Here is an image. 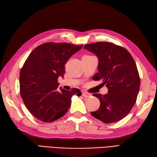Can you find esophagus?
Returning a JSON list of instances; mask_svg holds the SVG:
<instances>
[{
  "instance_id": "34e87169",
  "label": "esophagus",
  "mask_w": 157,
  "mask_h": 157,
  "mask_svg": "<svg viewBox=\"0 0 157 157\" xmlns=\"http://www.w3.org/2000/svg\"><path fill=\"white\" fill-rule=\"evenodd\" d=\"M82 96L84 97H90L91 96V94H89V93H86V92H83Z\"/></svg>"
}]
</instances>
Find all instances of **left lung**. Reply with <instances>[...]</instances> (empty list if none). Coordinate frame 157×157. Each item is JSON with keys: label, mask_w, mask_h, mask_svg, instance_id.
I'll use <instances>...</instances> for the list:
<instances>
[{"label": "left lung", "mask_w": 157, "mask_h": 157, "mask_svg": "<svg viewBox=\"0 0 157 157\" xmlns=\"http://www.w3.org/2000/svg\"><path fill=\"white\" fill-rule=\"evenodd\" d=\"M84 48L98 59V72L94 80H102L108 88L107 94H93L101 105L96 111L91 112L92 116L105 123L119 121L135 105L140 89V81L135 60L127 49L108 42L85 44Z\"/></svg>", "instance_id": "8db88e82"}]
</instances>
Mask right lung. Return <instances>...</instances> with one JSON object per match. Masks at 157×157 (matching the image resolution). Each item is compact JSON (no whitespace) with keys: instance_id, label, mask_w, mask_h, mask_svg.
Listing matches in <instances>:
<instances>
[{"instance_id":"obj_1","label":"right lung","mask_w":157,"mask_h":157,"mask_svg":"<svg viewBox=\"0 0 157 157\" xmlns=\"http://www.w3.org/2000/svg\"><path fill=\"white\" fill-rule=\"evenodd\" d=\"M82 47L67 43H47L34 48L22 67L19 77L20 93L31 114L44 123L64 116L70 108L74 94L81 90H57L58 78L65 72L64 64Z\"/></svg>"}]
</instances>
